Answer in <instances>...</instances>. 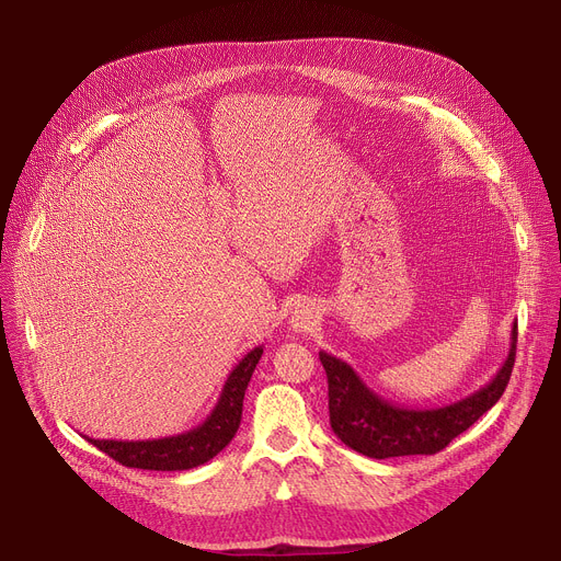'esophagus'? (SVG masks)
<instances>
[{
  "label": "esophagus",
  "mask_w": 561,
  "mask_h": 561,
  "mask_svg": "<svg viewBox=\"0 0 561 561\" xmlns=\"http://www.w3.org/2000/svg\"><path fill=\"white\" fill-rule=\"evenodd\" d=\"M317 319H319L317 308L312 304H308V301H301V304L295 306V310H293V314L288 319V324H290L293 331L306 333V331H310L317 324Z\"/></svg>",
  "instance_id": "1"
}]
</instances>
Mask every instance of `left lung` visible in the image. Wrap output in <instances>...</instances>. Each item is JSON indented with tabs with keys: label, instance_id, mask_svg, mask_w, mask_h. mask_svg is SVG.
Here are the masks:
<instances>
[{
	"label": "left lung",
	"instance_id": "obj_1",
	"mask_svg": "<svg viewBox=\"0 0 561 561\" xmlns=\"http://www.w3.org/2000/svg\"><path fill=\"white\" fill-rule=\"evenodd\" d=\"M515 348L517 322H513L508 357L497 375L459 402L439 409H407L392 404L370 390L351 364L319 351V359L329 377L331 428L348 448L373 459L435 455L497 404L513 373Z\"/></svg>",
	"mask_w": 561,
	"mask_h": 561
}]
</instances>
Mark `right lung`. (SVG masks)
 I'll list each match as a JSON object with an SVG mask.
<instances>
[{"mask_svg": "<svg viewBox=\"0 0 561 561\" xmlns=\"http://www.w3.org/2000/svg\"><path fill=\"white\" fill-rule=\"evenodd\" d=\"M264 353V346L253 348L242 357L217 399L210 415L193 431L182 435L162 437V439H141V442H117V439H93L87 437L102 453L119 461L128 468L144 470H188L210 461L217 453H221L230 439L234 437L239 422H242L244 392L253 377V370Z\"/></svg>", "mask_w": 561, "mask_h": 561, "instance_id": "right-lung-1", "label": "right lung"}]
</instances>
